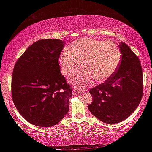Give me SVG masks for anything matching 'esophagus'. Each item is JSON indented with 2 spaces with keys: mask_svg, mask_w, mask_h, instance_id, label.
<instances>
[{
  "mask_svg": "<svg viewBox=\"0 0 152 152\" xmlns=\"http://www.w3.org/2000/svg\"><path fill=\"white\" fill-rule=\"evenodd\" d=\"M83 91H80V90L79 89H77V88H74L73 89V93L74 94H82L83 93Z\"/></svg>",
  "mask_w": 152,
  "mask_h": 152,
  "instance_id": "1",
  "label": "esophagus"
}]
</instances>
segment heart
Wrapping results in <instances>:
<instances>
[{"label": "heart", "instance_id": "b5f03b06", "mask_svg": "<svg viewBox=\"0 0 152 152\" xmlns=\"http://www.w3.org/2000/svg\"><path fill=\"white\" fill-rule=\"evenodd\" d=\"M121 60V53L113 41L82 37L72 43L70 50H64L58 61L61 73L66 76L75 72L82 63L83 68L70 80L71 83L84 88L93 79L102 82L110 78Z\"/></svg>", "mask_w": 152, "mask_h": 152}]
</instances>
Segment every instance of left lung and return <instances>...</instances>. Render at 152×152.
<instances>
[{"label":"left lung","mask_w":152,"mask_h":152,"mask_svg":"<svg viewBox=\"0 0 152 152\" xmlns=\"http://www.w3.org/2000/svg\"><path fill=\"white\" fill-rule=\"evenodd\" d=\"M121 60L113 75L89 92L92 115L108 124L120 123L135 111L143 96V73L140 59L125 43L119 45Z\"/></svg>","instance_id":"1"}]
</instances>
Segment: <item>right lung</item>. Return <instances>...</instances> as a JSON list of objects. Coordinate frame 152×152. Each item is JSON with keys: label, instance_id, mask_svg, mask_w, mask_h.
I'll use <instances>...</instances> for the list:
<instances>
[{"label": "right lung", "instance_id": "add662e5", "mask_svg": "<svg viewBox=\"0 0 152 152\" xmlns=\"http://www.w3.org/2000/svg\"><path fill=\"white\" fill-rule=\"evenodd\" d=\"M64 45L60 39L38 40L15 64L12 101L20 115L38 127L58 124L69 110L72 91L60 72L58 61Z\"/></svg>", "mask_w": 152, "mask_h": 152}]
</instances>
